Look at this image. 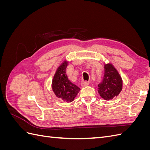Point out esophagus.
<instances>
[{
	"label": "esophagus",
	"mask_w": 150,
	"mask_h": 150,
	"mask_svg": "<svg viewBox=\"0 0 150 150\" xmlns=\"http://www.w3.org/2000/svg\"><path fill=\"white\" fill-rule=\"evenodd\" d=\"M89 85V83L87 82V81H82L81 82V86L83 87H86V86H88Z\"/></svg>",
	"instance_id": "obj_1"
}]
</instances>
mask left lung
Instances as JSON below:
<instances>
[{"mask_svg":"<svg viewBox=\"0 0 150 150\" xmlns=\"http://www.w3.org/2000/svg\"><path fill=\"white\" fill-rule=\"evenodd\" d=\"M122 89V80L118 71L111 63L104 64L103 81L98 85V91L104 100H111L120 94Z\"/></svg>","mask_w":150,"mask_h":150,"instance_id":"left-lung-1","label":"left lung"}]
</instances>
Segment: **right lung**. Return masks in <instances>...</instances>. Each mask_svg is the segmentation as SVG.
Returning <instances> with one entry per match:
<instances>
[{
  "label": "right lung",
  "mask_w": 150,
  "mask_h": 150,
  "mask_svg": "<svg viewBox=\"0 0 150 150\" xmlns=\"http://www.w3.org/2000/svg\"><path fill=\"white\" fill-rule=\"evenodd\" d=\"M68 63L69 62L66 60L63 61L57 67L52 81V89L56 97L67 103H71L76 97L81 89L68 79L66 74Z\"/></svg>",
  "instance_id": "add662e5"
}]
</instances>
